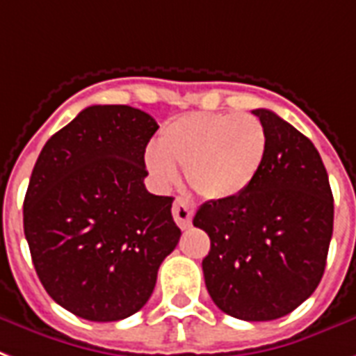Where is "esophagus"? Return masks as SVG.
<instances>
[{"mask_svg": "<svg viewBox=\"0 0 356 356\" xmlns=\"http://www.w3.org/2000/svg\"><path fill=\"white\" fill-rule=\"evenodd\" d=\"M173 218L177 222V226L181 229H186L192 224V216H194V203H190L188 200H183V197H177L175 203H173Z\"/></svg>", "mask_w": 356, "mask_h": 356, "instance_id": "esophagus-1", "label": "esophagus"}]
</instances>
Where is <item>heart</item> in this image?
Segmentation results:
<instances>
[{
  "mask_svg": "<svg viewBox=\"0 0 356 356\" xmlns=\"http://www.w3.org/2000/svg\"><path fill=\"white\" fill-rule=\"evenodd\" d=\"M267 132L257 118L232 112H190L173 118L145 151V166L160 186L177 183L186 170L205 200H233L250 188L267 156Z\"/></svg>",
  "mask_w": 356,
  "mask_h": 356,
  "instance_id": "obj_1",
  "label": "heart"
}]
</instances>
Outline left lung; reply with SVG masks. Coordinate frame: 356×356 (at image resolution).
Returning a JSON list of instances; mask_svg holds the SVG:
<instances>
[{
    "label": "left lung",
    "mask_w": 356,
    "mask_h": 356,
    "mask_svg": "<svg viewBox=\"0 0 356 356\" xmlns=\"http://www.w3.org/2000/svg\"><path fill=\"white\" fill-rule=\"evenodd\" d=\"M252 113L267 132L261 172L241 196L203 203L194 226L211 238L202 267L214 305L244 321H273L319 286L334 200L314 143L270 110Z\"/></svg>",
    "instance_id": "obj_1"
}]
</instances>
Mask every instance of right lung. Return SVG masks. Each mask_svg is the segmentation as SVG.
Returning <instances> with one entry per match:
<instances>
[{"instance_id":"obj_1","label":"right lung","mask_w":356,"mask_h":356,"mask_svg":"<svg viewBox=\"0 0 356 356\" xmlns=\"http://www.w3.org/2000/svg\"><path fill=\"white\" fill-rule=\"evenodd\" d=\"M156 129L132 106H89L35 162L24 200L31 259L46 293L81 319L119 321L142 310L179 243L173 197L143 184Z\"/></svg>"}]
</instances>
